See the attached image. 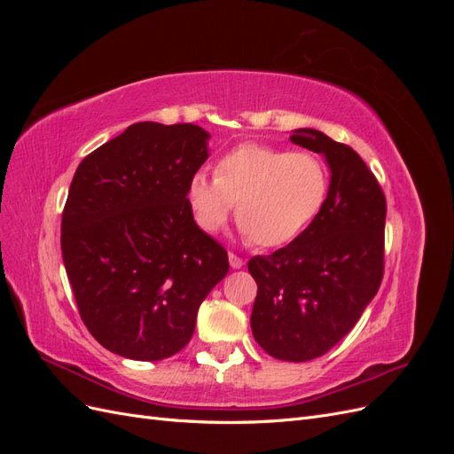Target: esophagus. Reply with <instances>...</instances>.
<instances>
[{"label":"esophagus","mask_w":454,"mask_h":454,"mask_svg":"<svg viewBox=\"0 0 454 454\" xmlns=\"http://www.w3.org/2000/svg\"><path fill=\"white\" fill-rule=\"evenodd\" d=\"M229 263H231L232 269H240L244 265V261L237 254H229Z\"/></svg>","instance_id":"34e87169"}]
</instances>
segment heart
Segmentation results:
<instances>
[{"label": "heart", "instance_id": "1", "mask_svg": "<svg viewBox=\"0 0 454 454\" xmlns=\"http://www.w3.org/2000/svg\"><path fill=\"white\" fill-rule=\"evenodd\" d=\"M327 191L325 164L309 151L244 144L217 160L215 176H191L185 197L204 232L222 231L237 202L244 235L261 248H278L314 222Z\"/></svg>", "mask_w": 454, "mask_h": 454}]
</instances>
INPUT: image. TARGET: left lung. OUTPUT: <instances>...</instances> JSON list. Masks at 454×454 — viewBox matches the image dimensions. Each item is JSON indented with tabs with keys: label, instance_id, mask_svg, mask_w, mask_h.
<instances>
[{
	"label": "left lung",
	"instance_id": "1",
	"mask_svg": "<svg viewBox=\"0 0 454 454\" xmlns=\"http://www.w3.org/2000/svg\"><path fill=\"white\" fill-rule=\"evenodd\" d=\"M290 140L324 155L329 191L320 214L295 240L250 259L257 282L250 324L272 358L309 362L350 332L379 290L387 200L352 147L314 129H297Z\"/></svg>",
	"mask_w": 454,
	"mask_h": 454
}]
</instances>
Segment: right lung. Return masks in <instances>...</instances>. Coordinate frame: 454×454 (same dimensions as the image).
I'll list each match as a JSON object with an SVG mask.
<instances>
[{"label": "right lung", "mask_w": 454, "mask_h": 454, "mask_svg": "<svg viewBox=\"0 0 454 454\" xmlns=\"http://www.w3.org/2000/svg\"><path fill=\"white\" fill-rule=\"evenodd\" d=\"M208 140L191 122H136L75 170L62 214L64 267L90 335L122 358L180 352L229 270L225 248L195 223L185 197Z\"/></svg>", "instance_id": "add662e5"}]
</instances>
